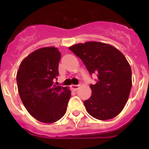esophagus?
I'll return each mask as SVG.
<instances>
[{
	"label": "esophagus",
	"mask_w": 149,
	"mask_h": 149,
	"mask_svg": "<svg viewBox=\"0 0 149 149\" xmlns=\"http://www.w3.org/2000/svg\"><path fill=\"white\" fill-rule=\"evenodd\" d=\"M72 89L74 91H77L80 88V85H72Z\"/></svg>",
	"instance_id": "obj_1"
}]
</instances>
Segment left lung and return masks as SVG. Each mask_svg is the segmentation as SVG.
<instances>
[{
  "label": "left lung",
  "instance_id": "8db88e82",
  "mask_svg": "<svg viewBox=\"0 0 149 149\" xmlns=\"http://www.w3.org/2000/svg\"><path fill=\"white\" fill-rule=\"evenodd\" d=\"M84 63L90 75H97L91 84L92 96L84 101L89 115L99 120L116 116L123 110L132 86L128 62L113 46L98 42L77 44L69 48Z\"/></svg>",
  "mask_w": 149,
  "mask_h": 149
}]
</instances>
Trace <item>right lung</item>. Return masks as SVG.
Segmentation results:
<instances>
[{"mask_svg": "<svg viewBox=\"0 0 149 149\" xmlns=\"http://www.w3.org/2000/svg\"><path fill=\"white\" fill-rule=\"evenodd\" d=\"M61 54L54 47L42 48L26 57L18 68L19 95L30 115L44 123L58 121L66 112L71 91L56 86Z\"/></svg>", "mask_w": 149, "mask_h": 149, "instance_id": "1", "label": "right lung"}]
</instances>
